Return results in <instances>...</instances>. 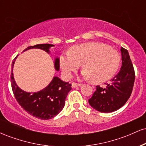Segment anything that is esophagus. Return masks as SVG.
Here are the masks:
<instances>
[{
    "label": "esophagus",
    "instance_id": "1",
    "mask_svg": "<svg viewBox=\"0 0 146 146\" xmlns=\"http://www.w3.org/2000/svg\"><path fill=\"white\" fill-rule=\"evenodd\" d=\"M81 86V84H77L75 82L72 83V87L73 88H75V87H78V86Z\"/></svg>",
    "mask_w": 146,
    "mask_h": 146
}]
</instances>
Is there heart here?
<instances>
[{
  "mask_svg": "<svg viewBox=\"0 0 146 146\" xmlns=\"http://www.w3.org/2000/svg\"><path fill=\"white\" fill-rule=\"evenodd\" d=\"M120 63L118 52L108 45L95 42L73 46L60 58V67L66 78H71L82 64V76L96 83L104 82L113 78Z\"/></svg>",
  "mask_w": 146,
  "mask_h": 146,
  "instance_id": "1",
  "label": "heart"
}]
</instances>
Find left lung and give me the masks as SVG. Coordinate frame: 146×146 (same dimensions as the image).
I'll use <instances>...</instances> for the list:
<instances>
[{"label":"left lung","mask_w":146,"mask_h":146,"mask_svg":"<svg viewBox=\"0 0 146 146\" xmlns=\"http://www.w3.org/2000/svg\"><path fill=\"white\" fill-rule=\"evenodd\" d=\"M122 64L119 72L107 84L106 88L96 86V90L88 103L95 110L102 113H111L119 109L128 101L131 95L135 71L128 50L121 48Z\"/></svg>","instance_id":"8db88e82"}]
</instances>
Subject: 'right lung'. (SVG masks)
<instances>
[{"label":"right lung","instance_id":"right-lung-1","mask_svg":"<svg viewBox=\"0 0 146 146\" xmlns=\"http://www.w3.org/2000/svg\"><path fill=\"white\" fill-rule=\"evenodd\" d=\"M53 46L50 44H36L28 46L23 52L31 48H39L49 53L50 48ZM17 57L12 62L11 83L13 93L18 104L25 111L40 119L47 120L56 116L64 106L65 100L71 90V84L55 76L47 86L38 92L28 93L21 89L15 82L13 73V66ZM54 66L56 71H59L60 59L58 58H55Z\"/></svg>","mask_w":146,"mask_h":146}]
</instances>
